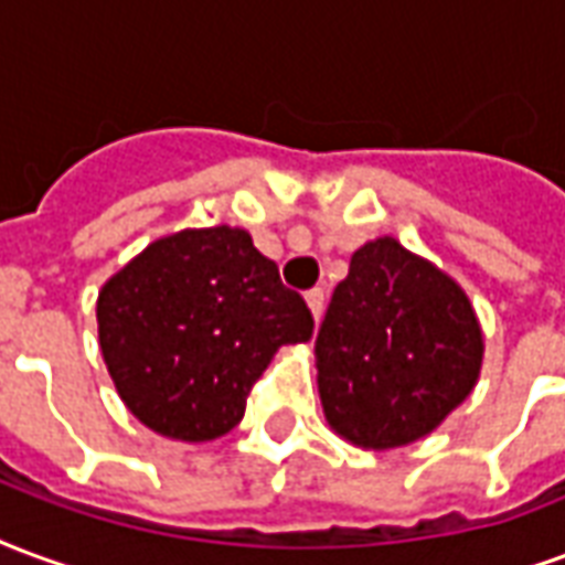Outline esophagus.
<instances>
[{
    "instance_id": "1",
    "label": "esophagus",
    "mask_w": 565,
    "mask_h": 565,
    "mask_svg": "<svg viewBox=\"0 0 565 565\" xmlns=\"http://www.w3.org/2000/svg\"><path fill=\"white\" fill-rule=\"evenodd\" d=\"M307 307H310L312 319L319 322V319H322V310H324V291H322V288H312V291H307Z\"/></svg>"
}]
</instances>
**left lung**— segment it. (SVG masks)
<instances>
[{"instance_id":"left-lung-1","label":"left lung","mask_w":565,"mask_h":565,"mask_svg":"<svg viewBox=\"0 0 565 565\" xmlns=\"http://www.w3.org/2000/svg\"><path fill=\"white\" fill-rule=\"evenodd\" d=\"M481 352L479 319L455 279L394 237L367 243L316 337L324 415L355 446L415 443L467 401Z\"/></svg>"}]
</instances>
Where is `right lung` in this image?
Masks as SVG:
<instances>
[{
    "mask_svg": "<svg viewBox=\"0 0 565 565\" xmlns=\"http://www.w3.org/2000/svg\"><path fill=\"white\" fill-rule=\"evenodd\" d=\"M96 316L119 397L183 443L228 434L279 345L312 337L307 300L228 225L150 243L105 282Z\"/></svg>",
    "mask_w": 565,
    "mask_h": 565,
    "instance_id": "right-lung-1",
    "label": "right lung"
}]
</instances>
